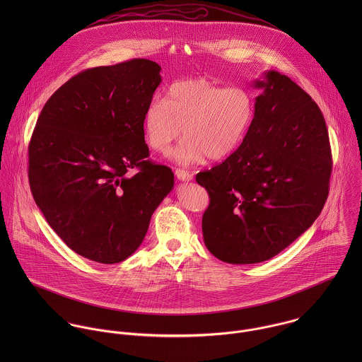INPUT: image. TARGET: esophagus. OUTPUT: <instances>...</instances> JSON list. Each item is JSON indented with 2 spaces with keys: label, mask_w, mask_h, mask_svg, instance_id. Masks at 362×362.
<instances>
[{
  "label": "esophagus",
  "mask_w": 362,
  "mask_h": 362,
  "mask_svg": "<svg viewBox=\"0 0 362 362\" xmlns=\"http://www.w3.org/2000/svg\"><path fill=\"white\" fill-rule=\"evenodd\" d=\"M175 177L180 180V181H191L194 178V175L182 168H177L175 170Z\"/></svg>",
  "instance_id": "esophagus-1"
}]
</instances>
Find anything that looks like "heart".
I'll return each instance as SVG.
<instances>
[{
    "mask_svg": "<svg viewBox=\"0 0 362 362\" xmlns=\"http://www.w3.org/2000/svg\"><path fill=\"white\" fill-rule=\"evenodd\" d=\"M255 118V98L243 86H221L206 78L171 83L163 102L153 99L144 111L142 132L146 145L165 153L182 129L185 136L173 152L181 164L209 157L223 160L244 142Z\"/></svg>",
    "mask_w": 362,
    "mask_h": 362,
    "instance_id": "obj_1",
    "label": "heart"
}]
</instances>
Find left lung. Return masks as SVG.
<instances>
[{"label":"left lung","mask_w":362,"mask_h":362,"mask_svg":"<svg viewBox=\"0 0 362 362\" xmlns=\"http://www.w3.org/2000/svg\"><path fill=\"white\" fill-rule=\"evenodd\" d=\"M254 122L241 146L197 174L210 202L202 231L220 260L276 257L308 230L329 195L332 151L317 104L288 76L264 72Z\"/></svg>","instance_id":"obj_1"}]
</instances>
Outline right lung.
Segmentation results:
<instances>
[{
    "instance_id": "add662e5",
    "label": "right lung",
    "mask_w": 362,
    "mask_h": 362,
    "mask_svg": "<svg viewBox=\"0 0 362 362\" xmlns=\"http://www.w3.org/2000/svg\"><path fill=\"white\" fill-rule=\"evenodd\" d=\"M160 71L145 58L82 71L37 118L30 191L57 235L83 258L111 264L131 257L174 187L171 168L148 158L142 132Z\"/></svg>"
}]
</instances>
